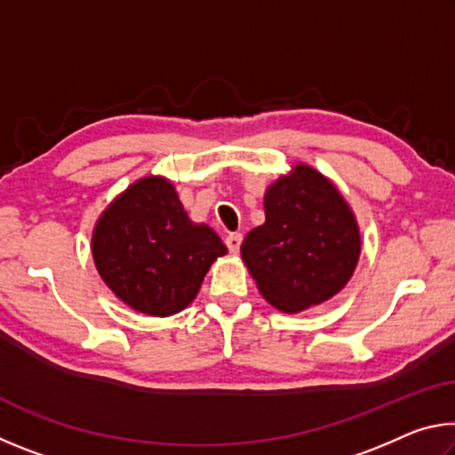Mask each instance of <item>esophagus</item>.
<instances>
[{
	"mask_svg": "<svg viewBox=\"0 0 455 455\" xmlns=\"http://www.w3.org/2000/svg\"><path fill=\"white\" fill-rule=\"evenodd\" d=\"M241 243H243V235H241V233H230V235H227V238H225L227 249H228L230 252H233V255H236L238 249H241Z\"/></svg>",
	"mask_w": 455,
	"mask_h": 455,
	"instance_id": "1",
	"label": "esophagus"
}]
</instances>
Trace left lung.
<instances>
[{"label": "left lung", "instance_id": "1", "mask_svg": "<svg viewBox=\"0 0 455 455\" xmlns=\"http://www.w3.org/2000/svg\"><path fill=\"white\" fill-rule=\"evenodd\" d=\"M265 217L244 236L241 255L268 303L297 313L345 287L361 238L351 209L325 176L295 166L267 190Z\"/></svg>", "mask_w": 455, "mask_h": 455}]
</instances>
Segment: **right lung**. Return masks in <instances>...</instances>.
<instances>
[{
	"mask_svg": "<svg viewBox=\"0 0 455 455\" xmlns=\"http://www.w3.org/2000/svg\"><path fill=\"white\" fill-rule=\"evenodd\" d=\"M225 252L212 228L192 225L160 176L138 180L114 200L92 236L96 268L114 295L156 317L184 309Z\"/></svg>",
	"mask_w": 455,
	"mask_h": 455,
	"instance_id": "1",
	"label": "right lung"
}]
</instances>
